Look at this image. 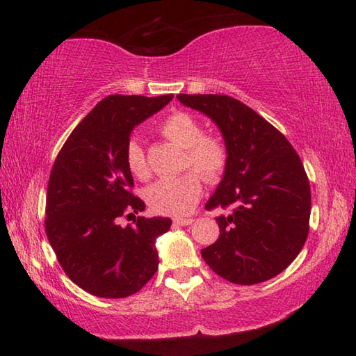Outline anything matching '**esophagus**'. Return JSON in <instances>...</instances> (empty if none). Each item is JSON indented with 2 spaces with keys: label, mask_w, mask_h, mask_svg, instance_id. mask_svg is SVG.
Instances as JSON below:
<instances>
[{
  "label": "esophagus",
  "mask_w": 356,
  "mask_h": 356,
  "mask_svg": "<svg viewBox=\"0 0 356 356\" xmlns=\"http://www.w3.org/2000/svg\"><path fill=\"white\" fill-rule=\"evenodd\" d=\"M195 221L193 218H174V225L177 226H188L191 222Z\"/></svg>",
  "instance_id": "34e87169"
}]
</instances>
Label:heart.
Segmentation results:
<instances>
[{
	"instance_id": "1",
	"label": "heart",
	"mask_w": 356,
	"mask_h": 356,
	"mask_svg": "<svg viewBox=\"0 0 356 356\" xmlns=\"http://www.w3.org/2000/svg\"><path fill=\"white\" fill-rule=\"evenodd\" d=\"M160 130L168 140L185 149V170L197 172L207 182H215L222 176L227 165L225 143L213 135H204L202 125L191 114H171L163 120ZM125 163L135 177L149 176L146 155L136 138H131L125 146ZM197 175L186 172L179 177L156 180L147 186L144 197L156 213L176 216L190 213L202 195V184Z\"/></svg>"
}]
</instances>
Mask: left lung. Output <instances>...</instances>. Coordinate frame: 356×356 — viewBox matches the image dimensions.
I'll use <instances>...</instances> for the list:
<instances>
[{
	"mask_svg": "<svg viewBox=\"0 0 356 356\" xmlns=\"http://www.w3.org/2000/svg\"><path fill=\"white\" fill-rule=\"evenodd\" d=\"M179 102L221 131L227 165L206 209L220 215V237L201 250L221 278L251 286L275 278L292 264L309 231L311 190L303 163L287 138L237 99L179 94Z\"/></svg>",
	"mask_w": 356,
	"mask_h": 356,
	"instance_id": "left-lung-1",
	"label": "left lung"
}]
</instances>
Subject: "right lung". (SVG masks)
Instances as JSON below:
<instances>
[{
  "instance_id": "obj_1",
  "label": "right lung",
  "mask_w": 356,
  "mask_h": 356,
  "mask_svg": "<svg viewBox=\"0 0 356 356\" xmlns=\"http://www.w3.org/2000/svg\"><path fill=\"white\" fill-rule=\"evenodd\" d=\"M108 95L84 118L58 154L48 180L45 231L65 275L102 298H124L141 291L159 268L155 242L171 220L138 216L122 227L124 213L146 206L130 193L134 177L125 146L136 125L172 100Z\"/></svg>"
}]
</instances>
